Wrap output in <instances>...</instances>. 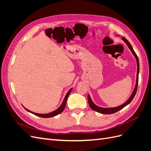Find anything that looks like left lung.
Masks as SVG:
<instances>
[{
	"instance_id": "obj_1",
	"label": "left lung",
	"mask_w": 151,
	"mask_h": 151,
	"mask_svg": "<svg viewBox=\"0 0 151 151\" xmlns=\"http://www.w3.org/2000/svg\"><path fill=\"white\" fill-rule=\"evenodd\" d=\"M123 42H124L128 46V47L129 48V49L130 50V51L132 52V53H133V55H134L135 58H136V61H137V79H136V84L135 86V88L133 91V92H132L130 97L129 98V99L127 100V101L125 103L122 104V105L119 106H117V107H114V108H102V107H99L97 105H96L92 101V99H91L90 96L88 94V103H89V105L90 108L93 109V110H94L96 111H97L98 113H102V114H112L114 113H116L118 111L120 110L122 108H124L125 106H126L127 105L129 104L132 101V99H134L135 95L137 93V86H138V83H139V58L135 52H134V50L132 48V45H130V43H129V41H128L125 38H122Z\"/></svg>"
}]
</instances>
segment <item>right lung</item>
Here are the masks:
<instances>
[{"mask_svg":"<svg viewBox=\"0 0 151 151\" xmlns=\"http://www.w3.org/2000/svg\"><path fill=\"white\" fill-rule=\"evenodd\" d=\"M72 90V88L70 89L69 91H68V93H67V94L65 95V96L64 99H63V101L62 104L60 106V107H59L58 109H57L56 110H55V111H52V112H51V113H47V114L36 113H35V112H33V111H31L30 110H29V109H26V108H24V106H23V107L24 108V109H26V110H27L28 112H30V113H33V114H34V115H36V116H40V117H42V118H50V117L55 116H56V115H58V114L61 113L63 111V109H64L65 106V105H66L67 98H68V96H69V94H70V93Z\"/></svg>","mask_w":151,"mask_h":151,"instance_id":"right-lung-1","label":"right lung"}]
</instances>
